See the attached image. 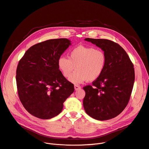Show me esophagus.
Listing matches in <instances>:
<instances>
[{
	"label": "esophagus",
	"instance_id": "esophagus-1",
	"mask_svg": "<svg viewBox=\"0 0 149 149\" xmlns=\"http://www.w3.org/2000/svg\"><path fill=\"white\" fill-rule=\"evenodd\" d=\"M80 88H81V87L79 86H78V85H75V86H74V89H75V91L78 90Z\"/></svg>",
	"mask_w": 149,
	"mask_h": 149
}]
</instances>
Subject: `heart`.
<instances>
[{
	"label": "heart",
	"instance_id": "obj_1",
	"mask_svg": "<svg viewBox=\"0 0 149 149\" xmlns=\"http://www.w3.org/2000/svg\"><path fill=\"white\" fill-rule=\"evenodd\" d=\"M106 64L107 56L103 51L84 45L74 48L69 53V58L61 56L57 62L59 70L66 78L76 67L77 70L68 78L74 84L97 80L103 74Z\"/></svg>",
	"mask_w": 149,
	"mask_h": 149
}]
</instances>
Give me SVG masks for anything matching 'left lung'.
I'll return each instance as SVG.
<instances>
[{"label": "left lung", "instance_id": "left-lung-1", "mask_svg": "<svg viewBox=\"0 0 149 149\" xmlns=\"http://www.w3.org/2000/svg\"><path fill=\"white\" fill-rule=\"evenodd\" d=\"M100 48L107 56L102 75L83 89V105L86 113L98 120L119 115L130 100L135 79L134 65L124 49L116 42L104 39L86 38Z\"/></svg>", "mask_w": 149, "mask_h": 149}]
</instances>
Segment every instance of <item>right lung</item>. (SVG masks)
Returning <instances> with one entry per match:
<instances>
[{
  "label": "right lung",
  "instance_id": "add662e5",
  "mask_svg": "<svg viewBox=\"0 0 149 149\" xmlns=\"http://www.w3.org/2000/svg\"><path fill=\"white\" fill-rule=\"evenodd\" d=\"M66 38L49 39L29 48L16 69L19 100L31 115L49 119L62 110L63 102L74 91L58 67V58L71 45Z\"/></svg>",
  "mask_w": 149,
  "mask_h": 149
}]
</instances>
